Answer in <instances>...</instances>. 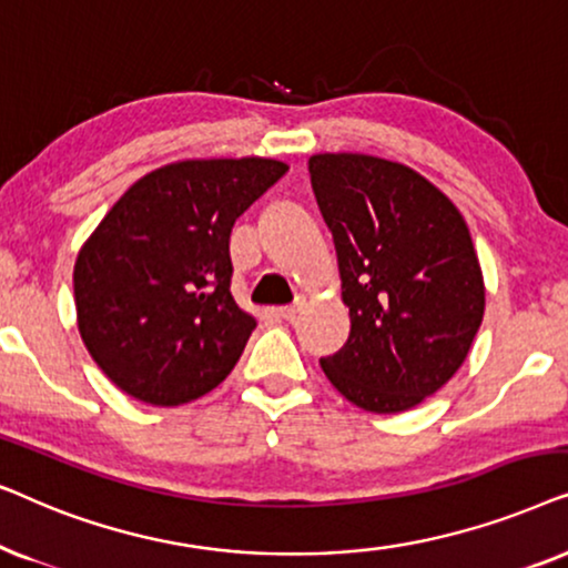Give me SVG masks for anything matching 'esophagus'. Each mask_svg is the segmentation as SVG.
<instances>
[{"label":"esophagus","mask_w":568,"mask_h":568,"mask_svg":"<svg viewBox=\"0 0 568 568\" xmlns=\"http://www.w3.org/2000/svg\"><path fill=\"white\" fill-rule=\"evenodd\" d=\"M304 306H306V296H298L296 304L280 306V308H275V314L280 316V320H296V314H298Z\"/></svg>","instance_id":"34e87169"}]
</instances>
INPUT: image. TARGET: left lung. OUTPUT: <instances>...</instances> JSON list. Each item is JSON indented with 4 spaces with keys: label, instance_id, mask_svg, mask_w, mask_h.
<instances>
[{
    "label": "left lung",
    "instance_id": "8db88e82",
    "mask_svg": "<svg viewBox=\"0 0 568 568\" xmlns=\"http://www.w3.org/2000/svg\"><path fill=\"white\" fill-rule=\"evenodd\" d=\"M335 236L351 337L322 372L361 410L405 413L463 366L486 285L455 202L410 165L363 153L308 158Z\"/></svg>",
    "mask_w": 568,
    "mask_h": 568
}]
</instances>
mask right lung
<instances>
[{"label":"right lung","instance_id":"right-lung-1","mask_svg":"<svg viewBox=\"0 0 568 568\" xmlns=\"http://www.w3.org/2000/svg\"><path fill=\"white\" fill-rule=\"evenodd\" d=\"M285 171L288 163L256 155L161 165L80 246L78 329L121 392L173 407L233 372L256 320L231 293V231Z\"/></svg>","mask_w":568,"mask_h":568}]
</instances>
